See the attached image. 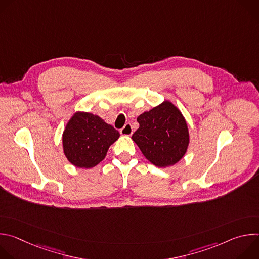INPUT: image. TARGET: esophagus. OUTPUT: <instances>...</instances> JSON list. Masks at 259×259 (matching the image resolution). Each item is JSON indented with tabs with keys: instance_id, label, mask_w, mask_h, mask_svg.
Instances as JSON below:
<instances>
[{
	"instance_id": "1",
	"label": "esophagus",
	"mask_w": 259,
	"mask_h": 259,
	"mask_svg": "<svg viewBox=\"0 0 259 259\" xmlns=\"http://www.w3.org/2000/svg\"><path fill=\"white\" fill-rule=\"evenodd\" d=\"M120 133L123 135V136H131L133 134V129H132V126L130 124H126L121 130H120Z\"/></svg>"
}]
</instances>
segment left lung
Listing matches in <instances>:
<instances>
[{"label":"left lung","instance_id":"obj_1","mask_svg":"<svg viewBox=\"0 0 259 259\" xmlns=\"http://www.w3.org/2000/svg\"><path fill=\"white\" fill-rule=\"evenodd\" d=\"M139 128L132 135L143 156L157 167L179 162L188 151L190 133L186 119L169 100L137 118Z\"/></svg>","mask_w":259,"mask_h":259}]
</instances>
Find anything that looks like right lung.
<instances>
[{"label":"right lung","instance_id":"1","mask_svg":"<svg viewBox=\"0 0 259 259\" xmlns=\"http://www.w3.org/2000/svg\"><path fill=\"white\" fill-rule=\"evenodd\" d=\"M119 137V131L100 117L77 112L69 119L63 131V153L73 166L89 169L105 158L108 147Z\"/></svg>","mask_w":259,"mask_h":259}]
</instances>
